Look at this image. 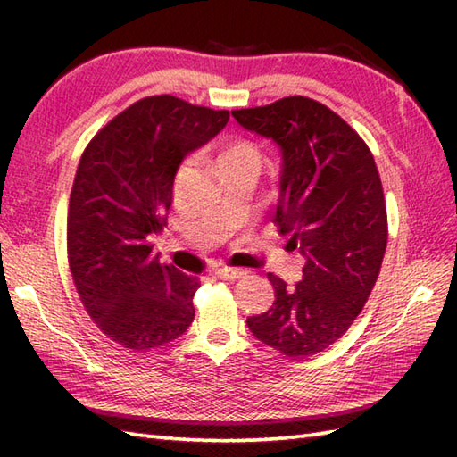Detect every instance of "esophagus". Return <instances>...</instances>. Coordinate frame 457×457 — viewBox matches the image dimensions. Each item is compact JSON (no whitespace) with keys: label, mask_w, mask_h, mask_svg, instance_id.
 Here are the masks:
<instances>
[{"label":"esophagus","mask_w":457,"mask_h":457,"mask_svg":"<svg viewBox=\"0 0 457 457\" xmlns=\"http://www.w3.org/2000/svg\"><path fill=\"white\" fill-rule=\"evenodd\" d=\"M245 273L241 269H228V267H221V269H216V277L221 278V280H237L244 277Z\"/></svg>","instance_id":"1"}]
</instances>
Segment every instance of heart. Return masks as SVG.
I'll list each match as a JSON object with an SVG mask.
<instances>
[{"mask_svg":"<svg viewBox=\"0 0 457 457\" xmlns=\"http://www.w3.org/2000/svg\"><path fill=\"white\" fill-rule=\"evenodd\" d=\"M216 164L220 172L245 169L259 172L261 169V149L255 141L247 137H226L218 145ZM188 164H184L182 170H187ZM180 170V172H182Z\"/></svg>","mask_w":457,"mask_h":457,"instance_id":"b5f03b06","label":"heart"}]
</instances>
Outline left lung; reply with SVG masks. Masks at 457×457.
I'll return each mask as SVG.
<instances>
[{"label":"left lung","mask_w":457,"mask_h":457,"mask_svg":"<svg viewBox=\"0 0 457 457\" xmlns=\"http://www.w3.org/2000/svg\"><path fill=\"white\" fill-rule=\"evenodd\" d=\"M231 115L283 151L275 221L287 249L306 259L293 288L267 275L275 303L247 326L287 357L316 355L353 324L381 270L389 223L373 153L345 120L306 96Z\"/></svg>","instance_id":"1"}]
</instances>
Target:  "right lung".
<instances>
[{
	"mask_svg": "<svg viewBox=\"0 0 457 457\" xmlns=\"http://www.w3.org/2000/svg\"><path fill=\"white\" fill-rule=\"evenodd\" d=\"M228 120V110L149 96L82 153L68 204V265L86 312L121 347L147 352L192 324L200 278L159 263L153 236L167 226L179 164Z\"/></svg>",
	"mask_w": 457,
	"mask_h": 457,
	"instance_id": "add662e5",
	"label": "right lung"
}]
</instances>
